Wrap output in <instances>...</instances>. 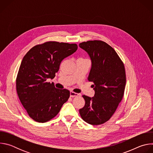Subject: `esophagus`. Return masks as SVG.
<instances>
[{
	"label": "esophagus",
	"mask_w": 153,
	"mask_h": 153,
	"mask_svg": "<svg viewBox=\"0 0 153 153\" xmlns=\"http://www.w3.org/2000/svg\"><path fill=\"white\" fill-rule=\"evenodd\" d=\"M79 94L78 93H74L73 91H71L70 92V96L71 97H77V96H79Z\"/></svg>",
	"instance_id": "obj_1"
}]
</instances>
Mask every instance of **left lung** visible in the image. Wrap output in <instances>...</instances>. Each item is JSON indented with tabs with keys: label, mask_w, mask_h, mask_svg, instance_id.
Wrapping results in <instances>:
<instances>
[{
	"label": "left lung",
	"mask_w": 153,
	"mask_h": 153,
	"mask_svg": "<svg viewBox=\"0 0 153 153\" xmlns=\"http://www.w3.org/2000/svg\"><path fill=\"white\" fill-rule=\"evenodd\" d=\"M91 60L88 77L94 83L95 94L83 95L85 106L80 109L82 119L93 125H101L112 117L121 102L126 85L124 65L116 51L105 42L90 40L79 45Z\"/></svg>",
	"instance_id": "1"
}]
</instances>
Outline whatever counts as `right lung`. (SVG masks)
<instances>
[{
  "mask_svg": "<svg viewBox=\"0 0 153 153\" xmlns=\"http://www.w3.org/2000/svg\"><path fill=\"white\" fill-rule=\"evenodd\" d=\"M77 50L76 43L47 42L30 49L22 60L16 78V90L29 116L44 123L54 118L70 97L67 89L47 82L59 70L61 62Z\"/></svg>",
  "mask_w": 153,
  "mask_h": 153,
  "instance_id": "obj_1",
  "label": "right lung"
}]
</instances>
